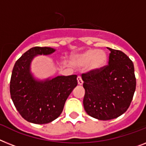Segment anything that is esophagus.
Segmentation results:
<instances>
[{
    "label": "esophagus",
    "mask_w": 146,
    "mask_h": 146,
    "mask_svg": "<svg viewBox=\"0 0 146 146\" xmlns=\"http://www.w3.org/2000/svg\"><path fill=\"white\" fill-rule=\"evenodd\" d=\"M77 80H78V85H82L83 83H84V82H83V80H82L81 77H80V76H78V78H77Z\"/></svg>",
    "instance_id": "1"
}]
</instances>
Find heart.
<instances>
[{
    "instance_id": "1",
    "label": "heart",
    "mask_w": 146,
    "mask_h": 146,
    "mask_svg": "<svg viewBox=\"0 0 146 146\" xmlns=\"http://www.w3.org/2000/svg\"><path fill=\"white\" fill-rule=\"evenodd\" d=\"M108 61V54L98 49H88L73 57V63L77 67L87 66V71L96 72L104 67Z\"/></svg>"
}]
</instances>
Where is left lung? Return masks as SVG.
<instances>
[{"mask_svg":"<svg viewBox=\"0 0 146 146\" xmlns=\"http://www.w3.org/2000/svg\"><path fill=\"white\" fill-rule=\"evenodd\" d=\"M110 50L109 62L101 70L82 74L84 107L98 120L115 119L126 112L136 90L133 62L121 50Z\"/></svg>","mask_w":146,"mask_h":146,"instance_id":"obj_1","label":"left lung"}]
</instances>
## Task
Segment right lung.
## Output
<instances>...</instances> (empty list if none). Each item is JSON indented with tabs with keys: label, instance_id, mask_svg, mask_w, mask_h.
<instances>
[{
	"label": "right lung",
	"instance_id": "add662e5",
	"mask_svg": "<svg viewBox=\"0 0 146 146\" xmlns=\"http://www.w3.org/2000/svg\"><path fill=\"white\" fill-rule=\"evenodd\" d=\"M50 47H34L17 60L10 80V95L20 115L29 122L49 123L58 118L66 99L78 85L77 75L57 76L39 80L31 70L37 55H49L55 51Z\"/></svg>",
	"mask_w": 146,
	"mask_h": 146
}]
</instances>
